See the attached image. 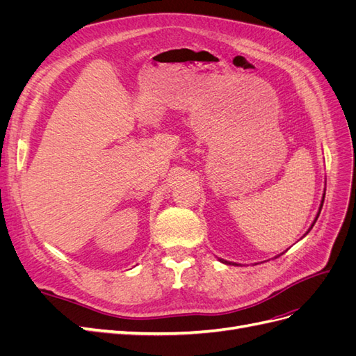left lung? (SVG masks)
<instances>
[{"label":"left lung","mask_w":356,"mask_h":356,"mask_svg":"<svg viewBox=\"0 0 356 356\" xmlns=\"http://www.w3.org/2000/svg\"><path fill=\"white\" fill-rule=\"evenodd\" d=\"M324 197H325V193H324ZM324 197H322V202H321V208H322V204H324ZM321 208H319V212H318V215H316V218H315L314 224L316 222V220H318V217H319V213H321ZM314 224H312V227H314ZM312 227H310V229H312ZM310 229H309V230H310ZM221 261H222V260H221ZM222 263H227V261H222ZM227 264H230V263H227Z\"/></svg>","instance_id":"obj_1"}]
</instances>
